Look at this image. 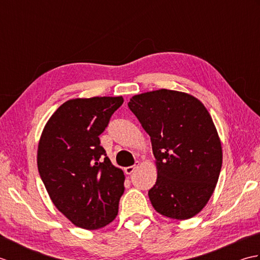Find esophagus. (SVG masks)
I'll use <instances>...</instances> for the list:
<instances>
[{
	"label": "esophagus",
	"mask_w": 260,
	"mask_h": 260,
	"mask_svg": "<svg viewBox=\"0 0 260 260\" xmlns=\"http://www.w3.org/2000/svg\"><path fill=\"white\" fill-rule=\"evenodd\" d=\"M139 165H140V162H136L135 165H133V167H127V168H125V173H126V174H132L137 168H139Z\"/></svg>",
	"instance_id": "esophagus-1"
}]
</instances>
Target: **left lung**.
I'll return each instance as SVG.
<instances>
[{
  "label": "left lung",
  "mask_w": 260,
  "mask_h": 260,
  "mask_svg": "<svg viewBox=\"0 0 260 260\" xmlns=\"http://www.w3.org/2000/svg\"><path fill=\"white\" fill-rule=\"evenodd\" d=\"M128 107L151 137L157 170L148 191L164 217H194L211 198L222 165L217 128L204 105L190 93L158 89L135 95Z\"/></svg>",
  "instance_id": "1"
}]
</instances>
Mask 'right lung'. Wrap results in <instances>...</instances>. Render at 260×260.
<instances>
[{"label":"right lung","instance_id":"add662e5","mask_svg":"<svg viewBox=\"0 0 260 260\" xmlns=\"http://www.w3.org/2000/svg\"><path fill=\"white\" fill-rule=\"evenodd\" d=\"M118 97L63 103L42 131L37 163L54 206L75 225L96 230L118 213L125 175L106 156L99 135L123 104Z\"/></svg>","mask_w":260,"mask_h":260}]
</instances>
